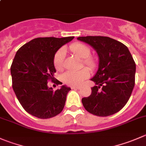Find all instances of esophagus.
<instances>
[{
	"label": "esophagus",
	"instance_id": "1",
	"mask_svg": "<svg viewBox=\"0 0 146 146\" xmlns=\"http://www.w3.org/2000/svg\"><path fill=\"white\" fill-rule=\"evenodd\" d=\"M71 88L72 89H80V86H72Z\"/></svg>",
	"mask_w": 146,
	"mask_h": 146
}]
</instances>
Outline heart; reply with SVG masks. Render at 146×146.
<instances>
[{
  "mask_svg": "<svg viewBox=\"0 0 146 146\" xmlns=\"http://www.w3.org/2000/svg\"><path fill=\"white\" fill-rule=\"evenodd\" d=\"M70 50L76 56L83 59V63L88 68L94 70L97 66V60L93 56H90V49L88 46L80 43H75L70 45ZM66 58V50L63 48L56 52L53 59L54 66L57 70H62L64 68ZM90 73L86 68L80 69L75 71H67L62 76V80L68 86H79L80 83L89 77Z\"/></svg>",
  "mask_w": 146,
  "mask_h": 146,
  "instance_id": "1",
  "label": "heart"
}]
</instances>
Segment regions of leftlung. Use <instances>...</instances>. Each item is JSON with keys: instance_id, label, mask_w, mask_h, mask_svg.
I'll use <instances>...</instances> for the list:
<instances>
[{"instance_id": "left-lung-1", "label": "left lung", "mask_w": 146, "mask_h": 146, "mask_svg": "<svg viewBox=\"0 0 146 146\" xmlns=\"http://www.w3.org/2000/svg\"><path fill=\"white\" fill-rule=\"evenodd\" d=\"M97 52L98 69L90 80L96 86L82 98L86 111L98 116L116 113L129 100L135 86V63L129 50L121 42L105 36L78 37Z\"/></svg>"}]
</instances>
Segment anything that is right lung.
<instances>
[{"mask_svg":"<svg viewBox=\"0 0 146 146\" xmlns=\"http://www.w3.org/2000/svg\"><path fill=\"white\" fill-rule=\"evenodd\" d=\"M73 38H37L16 52L11 67L13 89L24 110L31 115L45 119L63 111L70 88L62 86L53 91L48 86V81L54 80L55 54ZM56 83L62 84L59 80Z\"/></svg>","mask_w":146,"mask_h":146,"instance_id":"obj_1","label":"right lung"}]
</instances>
